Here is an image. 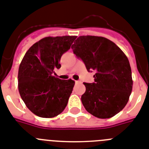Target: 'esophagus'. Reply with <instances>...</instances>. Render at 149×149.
I'll list each match as a JSON object with an SVG mask.
<instances>
[{
	"mask_svg": "<svg viewBox=\"0 0 149 149\" xmlns=\"http://www.w3.org/2000/svg\"><path fill=\"white\" fill-rule=\"evenodd\" d=\"M75 83H80V81H75Z\"/></svg>",
	"mask_w": 149,
	"mask_h": 149,
	"instance_id": "1",
	"label": "esophagus"
}]
</instances>
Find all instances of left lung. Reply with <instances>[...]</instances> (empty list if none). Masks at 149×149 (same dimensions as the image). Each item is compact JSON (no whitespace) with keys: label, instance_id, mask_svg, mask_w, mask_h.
I'll return each mask as SVG.
<instances>
[{"label":"left lung","instance_id":"1","mask_svg":"<svg viewBox=\"0 0 149 149\" xmlns=\"http://www.w3.org/2000/svg\"><path fill=\"white\" fill-rule=\"evenodd\" d=\"M87 71H95L94 82L84 83L81 96L85 109L99 118H110L120 112L133 88L131 68L127 56L111 40L103 37L80 36L72 46Z\"/></svg>","mask_w":149,"mask_h":149}]
</instances>
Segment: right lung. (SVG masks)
I'll return each instance as SVG.
<instances>
[{
    "label": "right lung",
    "mask_w": 149,
    "mask_h": 149,
    "mask_svg": "<svg viewBox=\"0 0 149 149\" xmlns=\"http://www.w3.org/2000/svg\"><path fill=\"white\" fill-rule=\"evenodd\" d=\"M76 36L46 37L33 44L24 56L18 72V88L25 105L40 118L62 113L68 104L74 81L53 76L60 68L62 54Z\"/></svg>",
    "instance_id": "obj_1"
}]
</instances>
